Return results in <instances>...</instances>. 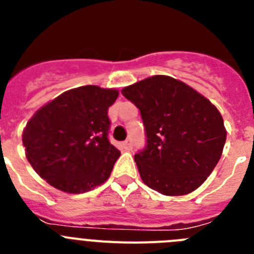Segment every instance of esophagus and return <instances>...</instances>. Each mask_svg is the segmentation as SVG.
Wrapping results in <instances>:
<instances>
[{
    "instance_id": "34e87169",
    "label": "esophagus",
    "mask_w": 254,
    "mask_h": 254,
    "mask_svg": "<svg viewBox=\"0 0 254 254\" xmlns=\"http://www.w3.org/2000/svg\"><path fill=\"white\" fill-rule=\"evenodd\" d=\"M123 149L125 150H131L132 149V140L131 138H128V140H126L125 142H123Z\"/></svg>"
}]
</instances>
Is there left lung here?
I'll return each mask as SVG.
<instances>
[{
  "instance_id": "obj_1",
  "label": "left lung",
  "mask_w": 254,
  "mask_h": 254,
  "mask_svg": "<svg viewBox=\"0 0 254 254\" xmlns=\"http://www.w3.org/2000/svg\"><path fill=\"white\" fill-rule=\"evenodd\" d=\"M140 109L146 147L134 155L142 182L165 196L193 192L221 158L226 141L217 108L185 82L155 75L122 89Z\"/></svg>"
}]
</instances>
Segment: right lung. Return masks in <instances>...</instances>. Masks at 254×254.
<instances>
[{
  "mask_svg": "<svg viewBox=\"0 0 254 254\" xmlns=\"http://www.w3.org/2000/svg\"><path fill=\"white\" fill-rule=\"evenodd\" d=\"M118 94L86 85L35 112L22 132V145L40 178L66 193H84L109 178L121 152L108 140V108Z\"/></svg>",
  "mask_w": 254,
  "mask_h": 254,
  "instance_id": "right-lung-1",
  "label": "right lung"
}]
</instances>
